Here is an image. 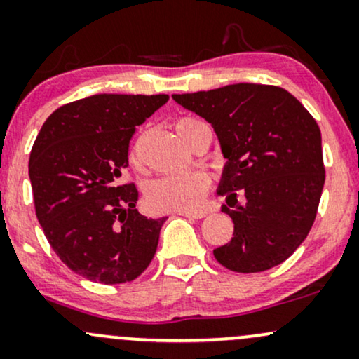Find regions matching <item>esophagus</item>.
I'll list each match as a JSON object with an SVG mask.
<instances>
[{"label": "esophagus", "mask_w": 359, "mask_h": 359, "mask_svg": "<svg viewBox=\"0 0 359 359\" xmlns=\"http://www.w3.org/2000/svg\"><path fill=\"white\" fill-rule=\"evenodd\" d=\"M181 217H187V218H196V220H200V218L206 217L203 212H178Z\"/></svg>", "instance_id": "obj_1"}]
</instances>
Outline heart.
Segmentation results:
<instances>
[{
    "mask_svg": "<svg viewBox=\"0 0 359 359\" xmlns=\"http://www.w3.org/2000/svg\"><path fill=\"white\" fill-rule=\"evenodd\" d=\"M196 122L200 121L189 119V117L178 121L176 129L184 141L188 139L189 129ZM130 163L136 166L139 164L136 149L130 153ZM208 189L210 178L201 171L166 175L147 184L146 203L154 212H191V210L200 208Z\"/></svg>",
    "mask_w": 359,
    "mask_h": 359,
    "instance_id": "1",
    "label": "heart"
}]
</instances>
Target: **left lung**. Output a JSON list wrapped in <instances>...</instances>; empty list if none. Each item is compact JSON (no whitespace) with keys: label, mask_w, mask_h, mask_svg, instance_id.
Wrapping results in <instances>:
<instances>
[{"label":"left lung","mask_w":359,"mask_h":359,"mask_svg":"<svg viewBox=\"0 0 359 359\" xmlns=\"http://www.w3.org/2000/svg\"><path fill=\"white\" fill-rule=\"evenodd\" d=\"M172 99L213 126L229 159L218 193L233 237L215 259L238 273L287 260L313 229L326 180L318 122L276 86L233 83Z\"/></svg>","instance_id":"obj_1"}]
</instances>
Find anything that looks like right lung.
<instances>
[{"label": "right lung", "instance_id": "add662e5", "mask_svg": "<svg viewBox=\"0 0 359 359\" xmlns=\"http://www.w3.org/2000/svg\"><path fill=\"white\" fill-rule=\"evenodd\" d=\"M170 95L97 94L58 107L35 139L28 172L38 222L70 271L99 284L137 279L166 218L142 217L126 181L129 142Z\"/></svg>", "mask_w": 359, "mask_h": 359}]
</instances>
